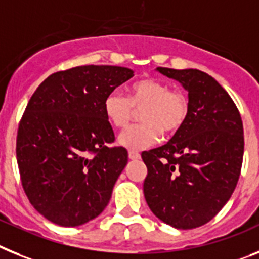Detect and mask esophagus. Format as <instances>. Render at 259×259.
I'll return each mask as SVG.
<instances>
[{
	"mask_svg": "<svg viewBox=\"0 0 259 259\" xmlns=\"http://www.w3.org/2000/svg\"><path fill=\"white\" fill-rule=\"evenodd\" d=\"M129 159L130 160H138L141 159V154L137 151H129Z\"/></svg>",
	"mask_w": 259,
	"mask_h": 259,
	"instance_id": "obj_1",
	"label": "esophagus"
}]
</instances>
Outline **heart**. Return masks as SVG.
<instances>
[{"instance_id": "b5f03b06", "label": "heart", "mask_w": 259, "mask_h": 259, "mask_svg": "<svg viewBox=\"0 0 259 259\" xmlns=\"http://www.w3.org/2000/svg\"><path fill=\"white\" fill-rule=\"evenodd\" d=\"M104 114L116 129H125L136 111L142 109V123L129 127L118 142L132 151L147 148L160 139L161 133L173 134L184 126L190 111L185 92L170 89L167 82L155 78H142L127 86L126 96L113 91L104 99Z\"/></svg>"}]
</instances>
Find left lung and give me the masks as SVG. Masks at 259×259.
Instances as JSON below:
<instances>
[{
  "instance_id": "8db88e82",
  "label": "left lung",
  "mask_w": 259,
  "mask_h": 259,
  "mask_svg": "<svg viewBox=\"0 0 259 259\" xmlns=\"http://www.w3.org/2000/svg\"><path fill=\"white\" fill-rule=\"evenodd\" d=\"M189 92L190 111L167 145L142 152L146 202L164 223L192 229L210 222L237 185L244 127L228 92L197 69L157 67Z\"/></svg>"
}]
</instances>
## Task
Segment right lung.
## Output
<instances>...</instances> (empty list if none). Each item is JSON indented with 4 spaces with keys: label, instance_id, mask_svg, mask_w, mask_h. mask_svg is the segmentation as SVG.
Returning a JSON list of instances; mask_svg holds the SVG:
<instances>
[{
    "label": "right lung",
    "instance_id": "1",
    "mask_svg": "<svg viewBox=\"0 0 259 259\" xmlns=\"http://www.w3.org/2000/svg\"><path fill=\"white\" fill-rule=\"evenodd\" d=\"M133 75L121 66L71 67L49 75L31 96L18 126V168L30 203L52 223H87L111 199L127 151L108 146L114 133L103 104Z\"/></svg>",
    "mask_w": 259,
    "mask_h": 259
}]
</instances>
